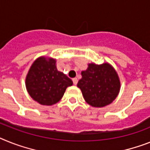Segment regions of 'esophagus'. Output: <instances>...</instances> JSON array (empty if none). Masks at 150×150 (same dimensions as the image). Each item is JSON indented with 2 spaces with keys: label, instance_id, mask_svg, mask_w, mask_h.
<instances>
[{
  "label": "esophagus",
  "instance_id": "1",
  "mask_svg": "<svg viewBox=\"0 0 150 150\" xmlns=\"http://www.w3.org/2000/svg\"><path fill=\"white\" fill-rule=\"evenodd\" d=\"M72 81H73V84L75 85H77V83H78V79H76V78H74V79H72Z\"/></svg>",
  "mask_w": 150,
  "mask_h": 150
}]
</instances>
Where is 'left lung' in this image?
<instances>
[{"instance_id": "1", "label": "left lung", "mask_w": 150, "mask_h": 150, "mask_svg": "<svg viewBox=\"0 0 150 150\" xmlns=\"http://www.w3.org/2000/svg\"><path fill=\"white\" fill-rule=\"evenodd\" d=\"M81 74V79L77 86L89 105L104 108L111 104L117 97L120 81L117 72L110 63H88L86 70Z\"/></svg>"}]
</instances>
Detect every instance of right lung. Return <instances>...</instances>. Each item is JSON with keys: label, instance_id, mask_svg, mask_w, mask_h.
I'll return each instance as SVG.
<instances>
[{"label": "right lung", "instance_id": "obj_1", "mask_svg": "<svg viewBox=\"0 0 150 150\" xmlns=\"http://www.w3.org/2000/svg\"><path fill=\"white\" fill-rule=\"evenodd\" d=\"M25 84L27 92L35 101L52 106L61 100L73 82L63 72L58 71L56 59L40 56L30 66Z\"/></svg>", "mask_w": 150, "mask_h": 150}]
</instances>
